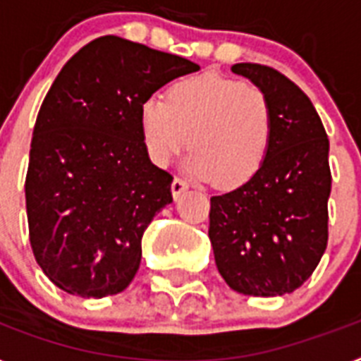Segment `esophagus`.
I'll return each mask as SVG.
<instances>
[{"mask_svg": "<svg viewBox=\"0 0 361 361\" xmlns=\"http://www.w3.org/2000/svg\"><path fill=\"white\" fill-rule=\"evenodd\" d=\"M187 189H189V181L183 180V178H174V181H172V195H174V198H180L181 192H185Z\"/></svg>", "mask_w": 361, "mask_h": 361, "instance_id": "obj_1", "label": "esophagus"}]
</instances>
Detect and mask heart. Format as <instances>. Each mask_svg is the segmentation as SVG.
<instances>
[{"mask_svg": "<svg viewBox=\"0 0 361 361\" xmlns=\"http://www.w3.org/2000/svg\"><path fill=\"white\" fill-rule=\"evenodd\" d=\"M139 118L155 165H171L189 145L190 172L226 190L262 171L274 135V114L262 89L211 74L181 79L166 99L146 98Z\"/></svg>", "mask_w": 361, "mask_h": 361, "instance_id": "heart-1", "label": "heart"}]
</instances>
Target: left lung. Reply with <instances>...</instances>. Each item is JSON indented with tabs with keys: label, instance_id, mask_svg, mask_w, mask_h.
<instances>
[{
	"label": "left lung",
	"instance_id": "8db88e82",
	"mask_svg": "<svg viewBox=\"0 0 361 361\" xmlns=\"http://www.w3.org/2000/svg\"><path fill=\"white\" fill-rule=\"evenodd\" d=\"M231 72L265 92L274 135L262 171L211 196L209 239L233 291L278 297L302 286L326 250L330 145L310 98L282 72L254 63L233 64Z\"/></svg>",
	"mask_w": 361,
	"mask_h": 361
}]
</instances>
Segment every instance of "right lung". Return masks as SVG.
<instances>
[{
	"label": "right lung",
	"instance_id": "1",
	"mask_svg": "<svg viewBox=\"0 0 361 361\" xmlns=\"http://www.w3.org/2000/svg\"><path fill=\"white\" fill-rule=\"evenodd\" d=\"M196 70L189 59L107 35L59 72L38 111L25 176L29 241L59 289L102 298L130 286L142 233L172 202V176L146 152L140 105Z\"/></svg>",
	"mask_w": 361,
	"mask_h": 361
}]
</instances>
